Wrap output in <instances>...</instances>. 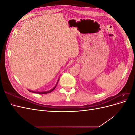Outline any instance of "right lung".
Here are the masks:
<instances>
[{
    "mask_svg": "<svg viewBox=\"0 0 135 135\" xmlns=\"http://www.w3.org/2000/svg\"><path fill=\"white\" fill-rule=\"evenodd\" d=\"M59 79L58 80V81H57V83H56V85L52 89H51V90H50V91H44V92H34V91H30V90H28V91H30V92H33V93H38V94H46V93H50V92H51L52 91H54V89H55V88L56 87V86H57V83H58V81H59Z\"/></svg>",
    "mask_w": 135,
    "mask_h": 135,
    "instance_id": "1",
    "label": "right lung"
}]
</instances>
